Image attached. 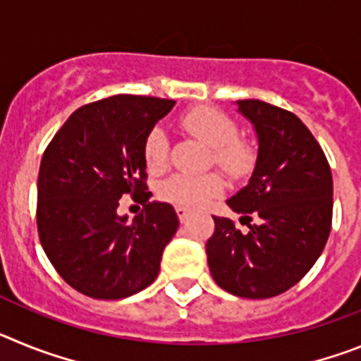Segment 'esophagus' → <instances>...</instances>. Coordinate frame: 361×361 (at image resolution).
I'll return each mask as SVG.
<instances>
[{
  "label": "esophagus",
  "mask_w": 361,
  "mask_h": 361,
  "mask_svg": "<svg viewBox=\"0 0 361 361\" xmlns=\"http://www.w3.org/2000/svg\"><path fill=\"white\" fill-rule=\"evenodd\" d=\"M175 213H177V216L180 222H186L188 216H190V212H188L186 208H183V206H177V208H175Z\"/></svg>",
  "instance_id": "34e87169"
}]
</instances>
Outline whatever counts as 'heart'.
<instances>
[{"label": "heart", "mask_w": 361, "mask_h": 361, "mask_svg": "<svg viewBox=\"0 0 361 361\" xmlns=\"http://www.w3.org/2000/svg\"><path fill=\"white\" fill-rule=\"evenodd\" d=\"M183 126L212 146V162L222 168L231 178H242L253 170V146L238 137L237 123L226 111L213 106L191 108L183 116ZM142 153L149 171L155 173L164 170L170 157V145L161 128L149 130ZM222 191L224 178L215 171L202 175L175 173L159 186V197L175 206L199 209L222 195Z\"/></svg>", "instance_id": "b5f03b06"}]
</instances>
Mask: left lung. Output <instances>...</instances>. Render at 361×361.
<instances>
[{
    "instance_id": "1",
    "label": "left lung",
    "mask_w": 361,
    "mask_h": 361,
    "mask_svg": "<svg viewBox=\"0 0 361 361\" xmlns=\"http://www.w3.org/2000/svg\"><path fill=\"white\" fill-rule=\"evenodd\" d=\"M238 111L255 124L258 157L250 184L228 206L240 222L247 220L250 231L213 216L206 255L220 288L242 298H271L304 279L324 251L333 175L322 146L293 111L258 99L238 101Z\"/></svg>"
}]
</instances>
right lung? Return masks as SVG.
Returning <instances> with one entry per match:
<instances>
[{"label": "right lung", "instance_id": "obj_1", "mask_svg": "<svg viewBox=\"0 0 361 361\" xmlns=\"http://www.w3.org/2000/svg\"><path fill=\"white\" fill-rule=\"evenodd\" d=\"M175 101L111 95L78 108L43 153L37 175V233L44 253L70 288L119 300L148 288L178 228L175 209L148 202L142 146ZM143 204L133 221L116 215L118 199Z\"/></svg>", "mask_w": 361, "mask_h": 361}]
</instances>
